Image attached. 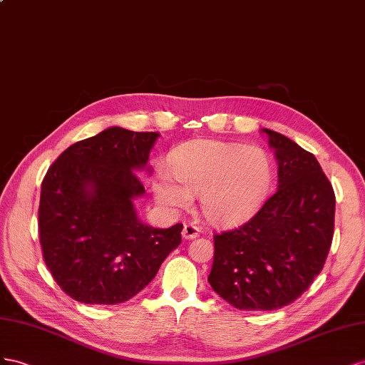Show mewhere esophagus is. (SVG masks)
Masks as SVG:
<instances>
[{
	"instance_id": "esophagus-1",
	"label": "esophagus",
	"mask_w": 365,
	"mask_h": 365,
	"mask_svg": "<svg viewBox=\"0 0 365 365\" xmlns=\"http://www.w3.org/2000/svg\"><path fill=\"white\" fill-rule=\"evenodd\" d=\"M199 232H200V229L197 227L194 223H185L182 235H183V238H186V240H194V238L199 235Z\"/></svg>"
}]
</instances>
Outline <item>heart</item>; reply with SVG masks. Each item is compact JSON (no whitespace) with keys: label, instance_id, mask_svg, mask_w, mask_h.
<instances>
[{"label":"heart","instance_id":"b5f03b06","mask_svg":"<svg viewBox=\"0 0 365 365\" xmlns=\"http://www.w3.org/2000/svg\"><path fill=\"white\" fill-rule=\"evenodd\" d=\"M171 173H160L155 197L170 207H186L200 195L207 220L232 225L251 217L263 203L272 182V162L254 145L194 140L171 155Z\"/></svg>","mask_w":365,"mask_h":365}]
</instances>
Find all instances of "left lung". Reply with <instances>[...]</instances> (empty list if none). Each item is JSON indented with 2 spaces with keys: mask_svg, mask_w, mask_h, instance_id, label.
Wrapping results in <instances>:
<instances>
[{
  "mask_svg": "<svg viewBox=\"0 0 365 365\" xmlns=\"http://www.w3.org/2000/svg\"><path fill=\"white\" fill-rule=\"evenodd\" d=\"M278 163L277 192L251 220L214 235L207 281L240 310H275L303 295L326 263L335 192L312 153L263 128Z\"/></svg>",
  "mask_w": 365,
  "mask_h": 365,
  "instance_id": "obj_1",
  "label": "left lung"
}]
</instances>
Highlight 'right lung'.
<instances>
[{"label": "right lung", "instance_id": "add662e5", "mask_svg": "<svg viewBox=\"0 0 365 365\" xmlns=\"http://www.w3.org/2000/svg\"><path fill=\"white\" fill-rule=\"evenodd\" d=\"M158 138L107 128L73 143L44 177L38 210L43 257L59 287L79 303L128 301L182 243V223L158 229L134 210V199L145 194L136 171L147 168Z\"/></svg>", "mask_w": 365, "mask_h": 365}]
</instances>
